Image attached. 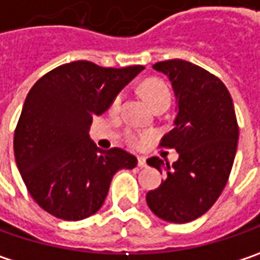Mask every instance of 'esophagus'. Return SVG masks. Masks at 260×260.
Wrapping results in <instances>:
<instances>
[{
	"instance_id": "esophagus-1",
	"label": "esophagus",
	"mask_w": 260,
	"mask_h": 260,
	"mask_svg": "<svg viewBox=\"0 0 260 260\" xmlns=\"http://www.w3.org/2000/svg\"><path fill=\"white\" fill-rule=\"evenodd\" d=\"M138 167H140V169L146 167V158H145V157L138 158Z\"/></svg>"
}]
</instances>
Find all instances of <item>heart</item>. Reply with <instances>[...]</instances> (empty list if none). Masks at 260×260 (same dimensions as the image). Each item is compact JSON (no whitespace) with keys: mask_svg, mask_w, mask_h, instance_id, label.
Wrapping results in <instances>:
<instances>
[{"mask_svg":"<svg viewBox=\"0 0 260 260\" xmlns=\"http://www.w3.org/2000/svg\"><path fill=\"white\" fill-rule=\"evenodd\" d=\"M140 91L143 94V98L151 103L152 106H157L159 103L169 102L172 99V93H170V88L169 85L158 80V78H149L146 81H143L140 85ZM121 101H122V94H117L112 102H111V111H117L120 108ZM148 133H142V132H130L127 135V140L132 143V145H136L139 146L142 145L145 140L148 139Z\"/></svg>","mask_w":260,"mask_h":260,"instance_id":"heart-1","label":"heart"}]
</instances>
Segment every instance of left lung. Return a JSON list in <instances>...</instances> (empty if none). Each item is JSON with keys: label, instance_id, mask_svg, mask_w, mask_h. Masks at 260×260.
Listing matches in <instances>:
<instances>
[{"label": "left lung", "instance_id": "8db88e82", "mask_svg": "<svg viewBox=\"0 0 260 260\" xmlns=\"http://www.w3.org/2000/svg\"><path fill=\"white\" fill-rule=\"evenodd\" d=\"M152 68L169 77L177 105L175 127L159 146L176 149L179 158L172 166L148 159L164 172V180L146 194V203L159 219L186 223L206 213L228 182L238 142L237 117L228 88L209 71L180 59Z\"/></svg>", "mask_w": 260, "mask_h": 260}]
</instances>
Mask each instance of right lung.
Masks as SVG:
<instances>
[{
  "mask_svg": "<svg viewBox=\"0 0 260 260\" xmlns=\"http://www.w3.org/2000/svg\"><path fill=\"white\" fill-rule=\"evenodd\" d=\"M142 69L78 60L54 68L29 90L14 130V158L29 194L47 213L63 220L94 214L114 175L136 167V157L124 149L98 148L88 130Z\"/></svg>",
  "mask_w": 260,
  "mask_h": 260,
  "instance_id": "right-lung-1",
  "label": "right lung"
}]
</instances>
